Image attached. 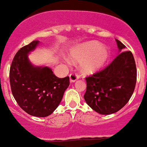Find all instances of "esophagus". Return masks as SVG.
Segmentation results:
<instances>
[{
  "mask_svg": "<svg viewBox=\"0 0 147 147\" xmlns=\"http://www.w3.org/2000/svg\"><path fill=\"white\" fill-rule=\"evenodd\" d=\"M69 78H70L71 82L74 83V82H75L76 81H77L78 78H79V76H78L77 74L71 73L70 75H69Z\"/></svg>",
  "mask_w": 147,
  "mask_h": 147,
  "instance_id": "obj_1",
  "label": "esophagus"
}]
</instances>
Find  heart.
Wrapping results in <instances>:
<instances>
[{
  "mask_svg": "<svg viewBox=\"0 0 147 147\" xmlns=\"http://www.w3.org/2000/svg\"><path fill=\"white\" fill-rule=\"evenodd\" d=\"M109 55L107 46L94 40L75 46L70 53L72 60L82 62V69L86 73H92L101 69L108 61Z\"/></svg>",
  "mask_w": 147,
  "mask_h": 147,
  "instance_id": "1",
  "label": "heart"
}]
</instances>
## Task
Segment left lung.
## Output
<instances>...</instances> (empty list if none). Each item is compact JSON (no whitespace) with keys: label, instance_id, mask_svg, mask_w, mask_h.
<instances>
[{"label":"left lung","instance_id":"obj_1","mask_svg":"<svg viewBox=\"0 0 147 147\" xmlns=\"http://www.w3.org/2000/svg\"><path fill=\"white\" fill-rule=\"evenodd\" d=\"M119 54L104 70L86 78V104L104 115L119 111L128 103L136 83V67L133 54L116 39ZM125 51L123 52V51Z\"/></svg>","mask_w":147,"mask_h":147}]
</instances>
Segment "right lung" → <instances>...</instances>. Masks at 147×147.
I'll return each mask as SVG.
<instances>
[{"mask_svg":"<svg viewBox=\"0 0 147 147\" xmlns=\"http://www.w3.org/2000/svg\"><path fill=\"white\" fill-rule=\"evenodd\" d=\"M33 40L15 55L10 69L13 96L19 107L30 115L46 117L59 107L69 86V77L58 78L48 66H36L28 59L39 45Z\"/></svg>","mask_w":147,"mask_h":147,"instance_id":"right-lung-1","label":"right lung"}]
</instances>
